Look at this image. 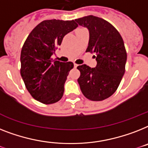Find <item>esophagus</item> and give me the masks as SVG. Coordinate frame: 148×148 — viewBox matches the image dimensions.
Listing matches in <instances>:
<instances>
[{
  "instance_id": "1",
  "label": "esophagus",
  "mask_w": 148,
  "mask_h": 148,
  "mask_svg": "<svg viewBox=\"0 0 148 148\" xmlns=\"http://www.w3.org/2000/svg\"><path fill=\"white\" fill-rule=\"evenodd\" d=\"M74 68H77V66H78V64H77L74 63Z\"/></svg>"
}]
</instances>
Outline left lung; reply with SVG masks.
I'll use <instances>...</instances> for the list:
<instances>
[{
  "mask_svg": "<svg viewBox=\"0 0 148 148\" xmlns=\"http://www.w3.org/2000/svg\"><path fill=\"white\" fill-rule=\"evenodd\" d=\"M88 29L90 39L86 51L95 53L97 66L79 65L77 79L84 97L92 101H102L111 97L125 71L127 53L121 35L111 23L93 15L75 20Z\"/></svg>",
  "mask_w": 148,
  "mask_h": 148,
  "instance_id": "8db88e82",
  "label": "left lung"
}]
</instances>
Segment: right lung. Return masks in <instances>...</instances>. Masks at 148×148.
Returning a JSON list of instances; mask_svg holds the SVG:
<instances>
[{
    "label": "right lung",
    "instance_id": "right-lung-1",
    "mask_svg": "<svg viewBox=\"0 0 148 148\" xmlns=\"http://www.w3.org/2000/svg\"><path fill=\"white\" fill-rule=\"evenodd\" d=\"M77 26L74 20H44L25 41L20 55V74L27 90L37 101L52 104L62 99L74 64L52 60L51 55L64 36Z\"/></svg>",
    "mask_w": 148,
    "mask_h": 148
}]
</instances>
